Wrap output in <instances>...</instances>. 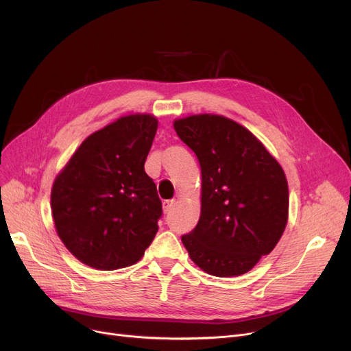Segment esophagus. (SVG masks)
Wrapping results in <instances>:
<instances>
[{"mask_svg":"<svg viewBox=\"0 0 351 351\" xmlns=\"http://www.w3.org/2000/svg\"><path fill=\"white\" fill-rule=\"evenodd\" d=\"M175 206V200H166L163 202V212L165 213H171Z\"/></svg>","mask_w":351,"mask_h":351,"instance_id":"1","label":"esophagus"}]
</instances>
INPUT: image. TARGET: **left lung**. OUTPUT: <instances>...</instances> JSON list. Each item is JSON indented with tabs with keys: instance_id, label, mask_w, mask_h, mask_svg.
Returning a JSON list of instances; mask_svg holds the SVG:
<instances>
[{
	"instance_id": "left-lung-1",
	"label": "left lung",
	"mask_w": 351,
	"mask_h": 351,
	"mask_svg": "<svg viewBox=\"0 0 351 351\" xmlns=\"http://www.w3.org/2000/svg\"><path fill=\"white\" fill-rule=\"evenodd\" d=\"M173 126L202 172L200 217L182 243L206 273L243 274L285 232L289 189L282 166L246 128L225 117L193 115Z\"/></svg>"
}]
</instances>
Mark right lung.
Segmentation results:
<instances>
[{
	"label": "right lung",
	"instance_id": "right-lung-1",
	"mask_svg": "<svg viewBox=\"0 0 351 351\" xmlns=\"http://www.w3.org/2000/svg\"><path fill=\"white\" fill-rule=\"evenodd\" d=\"M158 129L151 115L119 118L89 135L53 182V223L82 263L115 270L141 261L158 232L162 202L145 172Z\"/></svg>",
	"mask_w": 351,
	"mask_h": 351
}]
</instances>
